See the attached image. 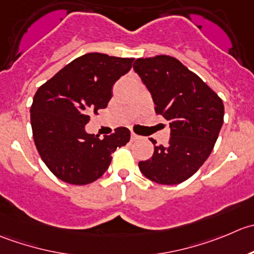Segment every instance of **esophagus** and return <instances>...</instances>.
<instances>
[{
    "mask_svg": "<svg viewBox=\"0 0 254 254\" xmlns=\"http://www.w3.org/2000/svg\"><path fill=\"white\" fill-rule=\"evenodd\" d=\"M139 135H138V134H135V133L134 132H132V133H130V139H132V140H137V139H139Z\"/></svg>",
    "mask_w": 254,
    "mask_h": 254,
    "instance_id": "esophagus-1",
    "label": "esophagus"
}]
</instances>
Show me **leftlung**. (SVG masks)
<instances>
[{
    "label": "left lung",
    "mask_w": 254,
    "mask_h": 254,
    "mask_svg": "<svg viewBox=\"0 0 254 254\" xmlns=\"http://www.w3.org/2000/svg\"><path fill=\"white\" fill-rule=\"evenodd\" d=\"M133 69L147 86L155 112L170 126L167 145L138 163L145 178L162 185L185 182L211 154L223 124V102L196 74L168 55L139 58Z\"/></svg>",
    "instance_id": "obj_1"
}]
</instances>
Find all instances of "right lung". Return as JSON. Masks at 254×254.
I'll list each match as a JSON object with an SVG mask.
<instances>
[{
  "instance_id": "add662e5",
  "label": "right lung",
  "mask_w": 254,
  "mask_h": 254,
  "mask_svg": "<svg viewBox=\"0 0 254 254\" xmlns=\"http://www.w3.org/2000/svg\"><path fill=\"white\" fill-rule=\"evenodd\" d=\"M133 60L89 53L63 67L34 95V143L45 165L63 182L85 185L97 180L109 169L112 153L129 140L126 127L100 139L85 125L90 115L106 109L114 84L129 71Z\"/></svg>"
}]
</instances>
